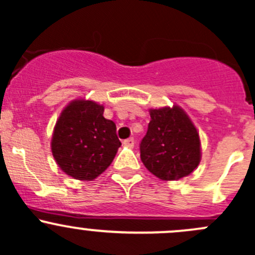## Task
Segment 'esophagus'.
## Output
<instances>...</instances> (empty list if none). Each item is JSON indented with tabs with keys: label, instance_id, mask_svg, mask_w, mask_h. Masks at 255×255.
I'll use <instances>...</instances> for the list:
<instances>
[{
	"label": "esophagus",
	"instance_id": "1",
	"mask_svg": "<svg viewBox=\"0 0 255 255\" xmlns=\"http://www.w3.org/2000/svg\"><path fill=\"white\" fill-rule=\"evenodd\" d=\"M123 144H125L126 146H128V148H133V146H134V138H127V139L123 140Z\"/></svg>",
	"mask_w": 255,
	"mask_h": 255
}]
</instances>
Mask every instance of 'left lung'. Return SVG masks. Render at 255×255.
<instances>
[{
  "label": "left lung",
  "instance_id": "left-lung-1",
  "mask_svg": "<svg viewBox=\"0 0 255 255\" xmlns=\"http://www.w3.org/2000/svg\"><path fill=\"white\" fill-rule=\"evenodd\" d=\"M139 149L145 168L161 180L187 176L201 158L199 133L177 106L150 110V122Z\"/></svg>",
  "mask_w": 255,
  "mask_h": 255
}]
</instances>
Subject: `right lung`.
<instances>
[{"mask_svg":"<svg viewBox=\"0 0 255 255\" xmlns=\"http://www.w3.org/2000/svg\"><path fill=\"white\" fill-rule=\"evenodd\" d=\"M120 146L116 125L104 117V106L85 100L64 109L51 139V153L61 170L86 181L111 165Z\"/></svg>","mask_w":255,"mask_h":255,"instance_id":"add662e5","label":"right lung"}]
</instances>
